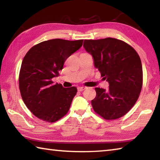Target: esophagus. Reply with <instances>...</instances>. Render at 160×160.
Segmentation results:
<instances>
[{"label":"esophagus","mask_w":160,"mask_h":160,"mask_svg":"<svg viewBox=\"0 0 160 160\" xmlns=\"http://www.w3.org/2000/svg\"><path fill=\"white\" fill-rule=\"evenodd\" d=\"M85 89H86L85 87H78V90L80 91V92H82V91H83L84 90H85Z\"/></svg>","instance_id":"esophagus-1"}]
</instances>
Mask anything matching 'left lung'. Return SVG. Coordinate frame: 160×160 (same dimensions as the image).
<instances>
[{
	"label": "left lung",
	"mask_w": 160,
	"mask_h": 160,
	"mask_svg": "<svg viewBox=\"0 0 160 160\" xmlns=\"http://www.w3.org/2000/svg\"><path fill=\"white\" fill-rule=\"evenodd\" d=\"M83 47L94 58L101 76L109 83L107 90L95 88L93 109L106 120L126 114L140 96L142 68L140 56L131 46L114 38L85 39Z\"/></svg>",
	"instance_id": "left-lung-1"
}]
</instances>
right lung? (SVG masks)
<instances>
[{"label": "right lung", "mask_w": 160, "mask_h": 160, "mask_svg": "<svg viewBox=\"0 0 160 160\" xmlns=\"http://www.w3.org/2000/svg\"><path fill=\"white\" fill-rule=\"evenodd\" d=\"M83 40L50 39L32 47L24 57L19 75V88L28 109L47 122H55L69 111L77 88L53 84L66 59L82 47Z\"/></svg>", "instance_id": "1"}]
</instances>
